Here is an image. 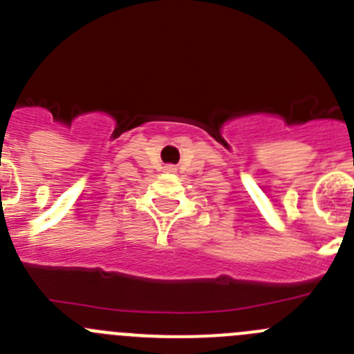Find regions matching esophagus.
Segmentation results:
<instances>
[{
	"label": "esophagus",
	"instance_id": "34e87169",
	"mask_svg": "<svg viewBox=\"0 0 354 354\" xmlns=\"http://www.w3.org/2000/svg\"><path fill=\"white\" fill-rule=\"evenodd\" d=\"M167 171H175V167H174V165H168V167H167Z\"/></svg>",
	"mask_w": 354,
	"mask_h": 354
}]
</instances>
